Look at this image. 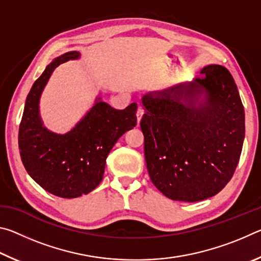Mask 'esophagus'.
<instances>
[{
	"label": "esophagus",
	"mask_w": 261,
	"mask_h": 261,
	"mask_svg": "<svg viewBox=\"0 0 261 261\" xmlns=\"http://www.w3.org/2000/svg\"><path fill=\"white\" fill-rule=\"evenodd\" d=\"M136 115H137V121H138V123H139L140 120H141V117H143V115H144L143 107H138V109H137Z\"/></svg>",
	"instance_id": "34e87169"
}]
</instances>
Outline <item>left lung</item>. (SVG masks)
Wrapping results in <instances>:
<instances>
[{
	"instance_id": "1",
	"label": "left lung",
	"mask_w": 261,
	"mask_h": 261,
	"mask_svg": "<svg viewBox=\"0 0 261 261\" xmlns=\"http://www.w3.org/2000/svg\"><path fill=\"white\" fill-rule=\"evenodd\" d=\"M196 78L141 99L140 127L152 183L173 200L215 196L231 179L245 136V115L230 72L211 64Z\"/></svg>"
}]
</instances>
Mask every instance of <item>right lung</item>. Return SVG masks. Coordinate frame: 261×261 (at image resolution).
<instances>
[{"instance_id":"obj_1","label":"right lung","mask_w":261,"mask_h":261,"mask_svg":"<svg viewBox=\"0 0 261 261\" xmlns=\"http://www.w3.org/2000/svg\"><path fill=\"white\" fill-rule=\"evenodd\" d=\"M69 51L47 65L26 98L18 134L26 171L41 188L61 198H77L93 191L103 178L106 159L118 138L137 124V103L118 110L98 98L82 121L64 135L42 125L39 100L48 79L60 64L79 59Z\"/></svg>"}]
</instances>
